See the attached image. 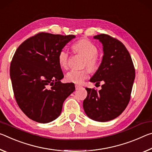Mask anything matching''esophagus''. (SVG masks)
<instances>
[{
  "label": "esophagus",
  "instance_id": "1",
  "mask_svg": "<svg viewBox=\"0 0 152 152\" xmlns=\"http://www.w3.org/2000/svg\"><path fill=\"white\" fill-rule=\"evenodd\" d=\"M81 86H79V85H75V88H76V89H78L79 88H81Z\"/></svg>",
  "mask_w": 152,
  "mask_h": 152
}]
</instances>
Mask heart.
Here are the masks:
<instances>
[{
	"label": "heart",
	"instance_id": "1",
	"mask_svg": "<svg viewBox=\"0 0 152 152\" xmlns=\"http://www.w3.org/2000/svg\"><path fill=\"white\" fill-rule=\"evenodd\" d=\"M73 49L75 53L80 54L85 58L84 65L87 66L91 71H95L98 66V58L97 54L98 49L92 42L88 39H80L73 45ZM69 58V52L65 49L60 51L58 55L59 65L61 68L66 69L68 66ZM89 71L88 69L83 70H71L67 73L66 78L67 81L76 84H80L88 77Z\"/></svg>",
	"mask_w": 152,
	"mask_h": 152
}]
</instances>
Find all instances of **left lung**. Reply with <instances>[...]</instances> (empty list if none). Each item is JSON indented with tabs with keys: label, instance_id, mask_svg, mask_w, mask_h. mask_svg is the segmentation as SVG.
Returning a JSON list of instances; mask_svg holds the SVG:
<instances>
[{
	"label": "left lung",
	"instance_id": "8db88e82",
	"mask_svg": "<svg viewBox=\"0 0 152 152\" xmlns=\"http://www.w3.org/2000/svg\"><path fill=\"white\" fill-rule=\"evenodd\" d=\"M102 44V61L90 82L100 83V90L86 88L88 96L83 100L84 111L89 118L99 122L113 120L121 114L131 98L135 71L129 51L117 39L108 35L94 37Z\"/></svg>",
	"mask_w": 152,
	"mask_h": 152
}]
</instances>
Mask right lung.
I'll list each match as a JSON object with an SVG mask.
<instances>
[{
  "label": "right lung",
  "mask_w": 152,
  "mask_h": 152,
  "mask_svg": "<svg viewBox=\"0 0 152 152\" xmlns=\"http://www.w3.org/2000/svg\"><path fill=\"white\" fill-rule=\"evenodd\" d=\"M74 35L41 32L27 39L15 53L10 77L16 102L27 117L40 123L55 120L64 101L75 89L73 83H63L58 61L60 51Z\"/></svg>",
  "instance_id": "1"
}]
</instances>
